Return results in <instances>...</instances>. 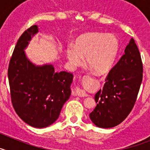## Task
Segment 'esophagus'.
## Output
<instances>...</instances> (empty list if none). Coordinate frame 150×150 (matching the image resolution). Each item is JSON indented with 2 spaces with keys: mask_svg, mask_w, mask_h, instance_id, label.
I'll return each instance as SVG.
<instances>
[{
  "mask_svg": "<svg viewBox=\"0 0 150 150\" xmlns=\"http://www.w3.org/2000/svg\"><path fill=\"white\" fill-rule=\"evenodd\" d=\"M76 95H77V96L80 97V98H82V97L88 96V94H87L86 91H83V89H80L79 88H76Z\"/></svg>",
  "mask_w": 150,
  "mask_h": 150,
  "instance_id": "34e87169",
  "label": "esophagus"
}]
</instances>
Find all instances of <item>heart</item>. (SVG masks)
Here are the masks:
<instances>
[{"label":"heart","mask_w":150,"mask_h":150,"mask_svg":"<svg viewBox=\"0 0 150 150\" xmlns=\"http://www.w3.org/2000/svg\"><path fill=\"white\" fill-rule=\"evenodd\" d=\"M120 51L119 40L113 34L88 32L76 38L74 46L66 48V56L72 68L86 63L98 75L107 74L112 67Z\"/></svg>","instance_id":"heart-1"}]
</instances>
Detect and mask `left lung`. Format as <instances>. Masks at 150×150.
Returning <instances> with one entry per match:
<instances>
[{
	"mask_svg": "<svg viewBox=\"0 0 150 150\" xmlns=\"http://www.w3.org/2000/svg\"><path fill=\"white\" fill-rule=\"evenodd\" d=\"M143 79V64L133 38L125 54L111 69L103 89L95 96L97 106L89 114L99 128H110L124 121L134 105Z\"/></svg>",
	"mask_w": 150,
	"mask_h": 150,
	"instance_id": "left-lung-1",
	"label": "left lung"
}]
</instances>
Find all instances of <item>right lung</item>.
I'll return each mask as SVG.
<instances>
[{
  "label": "right lung",
  "instance_id": "obj_1",
  "mask_svg": "<svg viewBox=\"0 0 150 150\" xmlns=\"http://www.w3.org/2000/svg\"><path fill=\"white\" fill-rule=\"evenodd\" d=\"M33 25L18 40L8 68L13 108L25 123L42 128L55 122L71 94L73 74L55 72L51 64L36 65L25 54L29 42L38 33Z\"/></svg>",
  "mask_w": 150,
  "mask_h": 150
}]
</instances>
